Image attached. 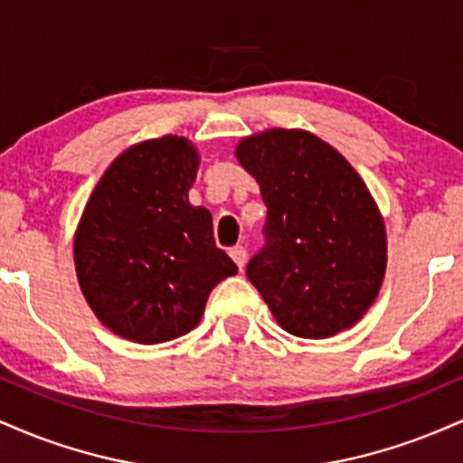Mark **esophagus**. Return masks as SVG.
<instances>
[{
	"label": "esophagus",
	"instance_id": "esophagus-1",
	"mask_svg": "<svg viewBox=\"0 0 463 463\" xmlns=\"http://www.w3.org/2000/svg\"><path fill=\"white\" fill-rule=\"evenodd\" d=\"M231 257H232V261L237 263V268H239V269L246 268V259H248L246 248H243V246H235V248H231Z\"/></svg>",
	"mask_w": 463,
	"mask_h": 463
}]
</instances>
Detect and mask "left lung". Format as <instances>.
Segmentation results:
<instances>
[{"label":"left lung","instance_id":"1","mask_svg":"<svg viewBox=\"0 0 463 463\" xmlns=\"http://www.w3.org/2000/svg\"><path fill=\"white\" fill-rule=\"evenodd\" d=\"M237 158L268 206L265 246L246 274L276 322L307 339L354 326L387 265L383 217L364 180L307 130L259 132L241 139Z\"/></svg>","mask_w":463,"mask_h":463}]
</instances>
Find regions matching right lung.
<instances>
[{"label":"right lung","mask_w":463,"mask_h":463,"mask_svg":"<svg viewBox=\"0 0 463 463\" xmlns=\"http://www.w3.org/2000/svg\"><path fill=\"white\" fill-rule=\"evenodd\" d=\"M198 152L184 137L137 143L110 163L84 206L78 283L98 320L137 344L189 333L211 289L237 265L215 246L213 217L189 204Z\"/></svg>","instance_id":"right-lung-1"}]
</instances>
